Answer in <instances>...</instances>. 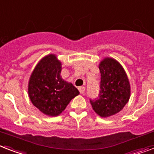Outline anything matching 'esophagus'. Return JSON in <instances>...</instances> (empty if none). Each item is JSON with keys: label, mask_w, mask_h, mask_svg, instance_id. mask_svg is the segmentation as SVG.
I'll return each instance as SVG.
<instances>
[{"label": "esophagus", "mask_w": 154, "mask_h": 154, "mask_svg": "<svg viewBox=\"0 0 154 154\" xmlns=\"http://www.w3.org/2000/svg\"><path fill=\"white\" fill-rule=\"evenodd\" d=\"M78 90H79V92L81 94H84L85 92V88L84 86H81V87L78 88Z\"/></svg>", "instance_id": "obj_1"}]
</instances>
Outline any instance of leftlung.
<instances>
[{
    "label": "left lung",
    "instance_id": "left-lung-1",
    "mask_svg": "<svg viewBox=\"0 0 154 154\" xmlns=\"http://www.w3.org/2000/svg\"><path fill=\"white\" fill-rule=\"evenodd\" d=\"M100 85L99 96L90 100L92 108L101 117L118 113L128 102L131 87L124 69L116 60L107 57L99 66Z\"/></svg>",
    "mask_w": 154,
    "mask_h": 154
}]
</instances>
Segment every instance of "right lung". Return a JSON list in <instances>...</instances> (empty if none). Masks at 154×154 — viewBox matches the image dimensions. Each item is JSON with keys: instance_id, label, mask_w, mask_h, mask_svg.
I'll return each mask as SVG.
<instances>
[{"instance_id": "1", "label": "right lung", "mask_w": 154, "mask_h": 154, "mask_svg": "<svg viewBox=\"0 0 154 154\" xmlns=\"http://www.w3.org/2000/svg\"><path fill=\"white\" fill-rule=\"evenodd\" d=\"M62 64L54 54H49L38 62L28 84V94L34 106L50 116L62 113L79 91L61 77Z\"/></svg>"}]
</instances>
